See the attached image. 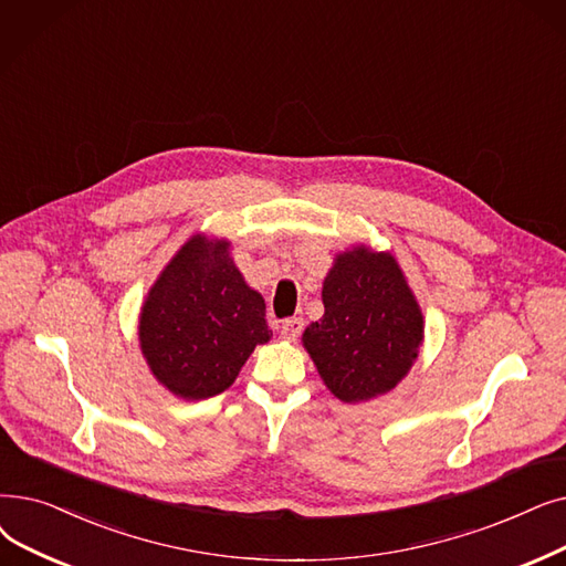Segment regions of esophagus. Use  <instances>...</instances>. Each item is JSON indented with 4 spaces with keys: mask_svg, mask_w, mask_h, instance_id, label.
<instances>
[{
    "mask_svg": "<svg viewBox=\"0 0 566 566\" xmlns=\"http://www.w3.org/2000/svg\"><path fill=\"white\" fill-rule=\"evenodd\" d=\"M303 318L301 316H291V318H286V322H282V337L284 339H289V342H296L298 337H301V333H303Z\"/></svg>",
    "mask_w": 566,
    "mask_h": 566,
    "instance_id": "34e87169",
    "label": "esophagus"
}]
</instances>
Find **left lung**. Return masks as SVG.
<instances>
[{"instance_id":"1","label":"left lung","mask_w":566,"mask_h":566,"mask_svg":"<svg viewBox=\"0 0 566 566\" xmlns=\"http://www.w3.org/2000/svg\"><path fill=\"white\" fill-rule=\"evenodd\" d=\"M322 298L303 347L333 396L365 402L396 388L423 344V314L396 256L365 244L337 254Z\"/></svg>"}]
</instances>
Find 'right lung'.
Returning a JSON list of instances; mask_svg holds the SVG:
<instances>
[{
	"instance_id": "1",
	"label": "right lung",
	"mask_w": 566,
	"mask_h": 566,
	"mask_svg": "<svg viewBox=\"0 0 566 566\" xmlns=\"http://www.w3.org/2000/svg\"><path fill=\"white\" fill-rule=\"evenodd\" d=\"M270 337L265 303L235 268L227 240L191 235L140 307V352L157 381L182 400L227 390Z\"/></svg>"
}]
</instances>
